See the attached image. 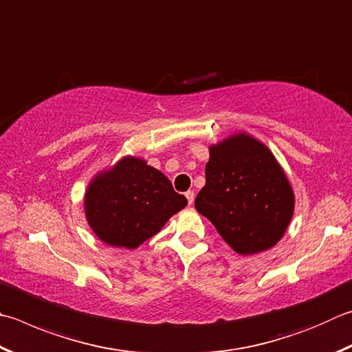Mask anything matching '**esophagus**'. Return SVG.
<instances>
[{"mask_svg": "<svg viewBox=\"0 0 352 352\" xmlns=\"http://www.w3.org/2000/svg\"><path fill=\"white\" fill-rule=\"evenodd\" d=\"M184 195H186V198H188V203H189V204H192V203H194V198H195L194 190H188V192L184 194Z\"/></svg>", "mask_w": 352, "mask_h": 352, "instance_id": "1", "label": "esophagus"}]
</instances>
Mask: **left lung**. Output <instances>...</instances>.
Wrapping results in <instances>:
<instances>
[{
	"label": "left lung",
	"mask_w": 352,
	"mask_h": 352,
	"mask_svg": "<svg viewBox=\"0 0 352 352\" xmlns=\"http://www.w3.org/2000/svg\"><path fill=\"white\" fill-rule=\"evenodd\" d=\"M195 209L241 255L277 245L294 214V192L272 152L240 132L209 148Z\"/></svg>",
	"instance_id": "left-lung-1"
}]
</instances>
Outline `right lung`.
<instances>
[{
    "label": "right lung",
    "instance_id": "1",
    "mask_svg": "<svg viewBox=\"0 0 352 352\" xmlns=\"http://www.w3.org/2000/svg\"><path fill=\"white\" fill-rule=\"evenodd\" d=\"M188 204L168 177L137 157H124L89 183L86 220L111 246L135 249L154 237L172 215Z\"/></svg>",
    "mask_w": 352,
    "mask_h": 352
}]
</instances>
